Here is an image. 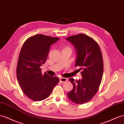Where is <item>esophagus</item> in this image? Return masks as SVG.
I'll return each mask as SVG.
<instances>
[{"mask_svg":"<svg viewBox=\"0 0 124 124\" xmlns=\"http://www.w3.org/2000/svg\"><path fill=\"white\" fill-rule=\"evenodd\" d=\"M60 81L61 82V83H64V82L68 81V79L64 78H60Z\"/></svg>","mask_w":124,"mask_h":124,"instance_id":"34e87169","label":"esophagus"}]
</instances>
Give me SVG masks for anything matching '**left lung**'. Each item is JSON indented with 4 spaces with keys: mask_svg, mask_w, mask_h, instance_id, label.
I'll use <instances>...</instances> for the list:
<instances>
[{
    "mask_svg": "<svg viewBox=\"0 0 124 124\" xmlns=\"http://www.w3.org/2000/svg\"><path fill=\"white\" fill-rule=\"evenodd\" d=\"M66 40L74 46L76 51L75 66L82 70V78L69 80L73 88L68 94L69 98L77 104L92 100L97 92L103 74V61L100 47L92 38L84 34L69 37Z\"/></svg>",
    "mask_w": 124,
    "mask_h": 124,
    "instance_id": "1",
    "label": "left lung"
}]
</instances>
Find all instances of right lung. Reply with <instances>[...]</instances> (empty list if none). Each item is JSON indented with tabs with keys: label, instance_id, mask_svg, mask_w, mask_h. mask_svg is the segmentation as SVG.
<instances>
[{
	"label": "right lung",
	"instance_id": "add662e5",
	"mask_svg": "<svg viewBox=\"0 0 124 124\" xmlns=\"http://www.w3.org/2000/svg\"><path fill=\"white\" fill-rule=\"evenodd\" d=\"M60 38L36 34L25 41L19 56L17 78L24 94L34 101L48 97L59 79L44 72L40 66L47 59L50 47Z\"/></svg>",
	"mask_w": 124,
	"mask_h": 124
}]
</instances>
